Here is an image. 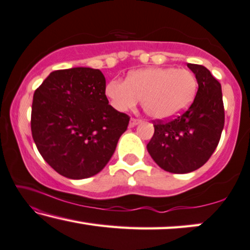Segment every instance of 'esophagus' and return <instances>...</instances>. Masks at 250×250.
Segmentation results:
<instances>
[{
  "label": "esophagus",
  "instance_id": "esophagus-1",
  "mask_svg": "<svg viewBox=\"0 0 250 250\" xmlns=\"http://www.w3.org/2000/svg\"><path fill=\"white\" fill-rule=\"evenodd\" d=\"M140 122H142V120H139V119H131V120H130V126H135V125H139Z\"/></svg>",
  "mask_w": 250,
  "mask_h": 250
}]
</instances>
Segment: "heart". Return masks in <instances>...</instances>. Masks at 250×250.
Masks as SVG:
<instances>
[{
  "label": "heart",
  "mask_w": 250,
  "mask_h": 250,
  "mask_svg": "<svg viewBox=\"0 0 250 250\" xmlns=\"http://www.w3.org/2000/svg\"><path fill=\"white\" fill-rule=\"evenodd\" d=\"M197 80L187 69L157 66L133 70L125 80L112 79L105 94L120 112L131 110L142 100L148 117L167 120L187 110L194 101Z\"/></svg>",
  "instance_id": "b5f03b06"
}]
</instances>
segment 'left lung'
Wrapping results in <instances>:
<instances>
[{"instance_id": "left-lung-1", "label": "left lung", "mask_w": 250, "mask_h": 250, "mask_svg": "<svg viewBox=\"0 0 250 250\" xmlns=\"http://www.w3.org/2000/svg\"><path fill=\"white\" fill-rule=\"evenodd\" d=\"M198 90L190 107L173 120L156 121L147 150L155 163L171 173H189L203 167L220 142L224 126L221 83L208 69L188 63Z\"/></svg>"}]
</instances>
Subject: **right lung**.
I'll return each mask as SVG.
<instances>
[{
	"label": "right lung",
	"mask_w": 250,
	"mask_h": 250,
	"mask_svg": "<svg viewBox=\"0 0 250 250\" xmlns=\"http://www.w3.org/2000/svg\"><path fill=\"white\" fill-rule=\"evenodd\" d=\"M98 69L51 72L35 90L31 133L43 159L63 177L80 180L103 170L130 118L108 104Z\"/></svg>",
	"instance_id": "add662e5"
}]
</instances>
